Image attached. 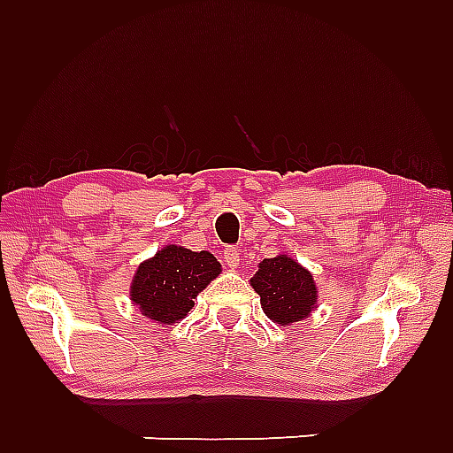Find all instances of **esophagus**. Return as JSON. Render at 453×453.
Listing matches in <instances>:
<instances>
[{
  "label": "esophagus",
  "instance_id": "esophagus-1",
  "mask_svg": "<svg viewBox=\"0 0 453 453\" xmlns=\"http://www.w3.org/2000/svg\"><path fill=\"white\" fill-rule=\"evenodd\" d=\"M221 257H224V261L229 268H237L239 266V249L227 245L224 251H221Z\"/></svg>",
  "mask_w": 453,
  "mask_h": 453
}]
</instances>
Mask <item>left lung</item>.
Listing matches in <instances>:
<instances>
[{"instance_id": "left-lung-1", "label": "left lung", "mask_w": 453, "mask_h": 453, "mask_svg": "<svg viewBox=\"0 0 453 453\" xmlns=\"http://www.w3.org/2000/svg\"><path fill=\"white\" fill-rule=\"evenodd\" d=\"M251 286L261 296L268 319L282 326L310 315L317 302L313 276L286 255L265 258L251 278Z\"/></svg>"}]
</instances>
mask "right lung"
<instances>
[{"label":"right lung","instance_id":"right-lung-1","mask_svg":"<svg viewBox=\"0 0 453 453\" xmlns=\"http://www.w3.org/2000/svg\"><path fill=\"white\" fill-rule=\"evenodd\" d=\"M218 274L214 255L169 245L140 265L132 282V300L150 319L175 323L192 310L198 292Z\"/></svg>","mask_w":453,"mask_h":453}]
</instances>
